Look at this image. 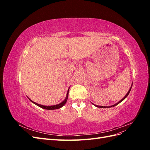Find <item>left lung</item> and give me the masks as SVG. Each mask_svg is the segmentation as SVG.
<instances>
[{"label":"left lung","mask_w":150,"mask_h":150,"mask_svg":"<svg viewBox=\"0 0 150 150\" xmlns=\"http://www.w3.org/2000/svg\"><path fill=\"white\" fill-rule=\"evenodd\" d=\"M132 86H133V83H132V84H131V88H129V91H128V92L127 93V94L125 95V96L122 98L121 100H120L119 102H117V103H116L115 104H114V105H111V106H98V105H96V104H94V105L95 106H96V107H98V108H111V107H114V106H116V105H117V104H118L119 103H120L121 101H122L124 100V99L128 96V95L129 94V93H130V91H131V88H132ZM93 104V103H92Z\"/></svg>","instance_id":"1"}]
</instances>
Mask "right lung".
Instances as JSON below:
<instances>
[{"label":"right lung","mask_w":150,"mask_h":150,"mask_svg":"<svg viewBox=\"0 0 150 150\" xmlns=\"http://www.w3.org/2000/svg\"><path fill=\"white\" fill-rule=\"evenodd\" d=\"M69 89H68L67 91V94H66V97L65 98V99L63 101H62L61 103L58 104H56V105H54V106H44V105H42V104H38L36 103L34 101H33L32 100H30V99L29 98V100L32 102L34 104H35V105L38 106L39 107L41 108H43V109H45V110H56V109H59V108H62L63 106L64 105V104H66V103L67 102V98H68V93H69Z\"/></svg>","instance_id":"right-lung-1"}]
</instances>
